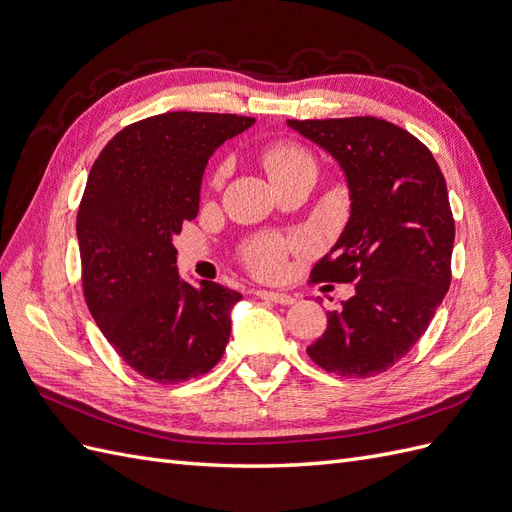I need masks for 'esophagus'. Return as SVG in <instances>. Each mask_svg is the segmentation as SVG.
<instances>
[{
  "label": "esophagus",
  "instance_id": "esophagus-1",
  "mask_svg": "<svg viewBox=\"0 0 512 512\" xmlns=\"http://www.w3.org/2000/svg\"><path fill=\"white\" fill-rule=\"evenodd\" d=\"M260 299H267V301H273V303H280V305H292L294 303V297H290V294L286 292H273V290H258L256 292Z\"/></svg>",
  "mask_w": 512,
  "mask_h": 512
}]
</instances>
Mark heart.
Wrapping results in <instances>:
<instances>
[{
	"instance_id": "heart-1",
	"label": "heart",
	"mask_w": 512,
	"mask_h": 512,
	"mask_svg": "<svg viewBox=\"0 0 512 512\" xmlns=\"http://www.w3.org/2000/svg\"><path fill=\"white\" fill-rule=\"evenodd\" d=\"M307 166L314 168V160L299 145L284 143V145L273 147L267 153V170H269L271 177L286 175V173H292V170L307 168ZM222 175H224V168L218 170V175H215V181H220ZM288 247H290V243H286L284 239L275 237V235L258 237V239L247 243V247H245V262L258 275H277V273L284 269V260H286V254H288Z\"/></svg>"
}]
</instances>
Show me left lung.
<instances>
[{"instance_id": "8db88e82", "label": "left lung", "mask_w": 512, "mask_h": 512, "mask_svg": "<svg viewBox=\"0 0 512 512\" xmlns=\"http://www.w3.org/2000/svg\"><path fill=\"white\" fill-rule=\"evenodd\" d=\"M286 123L339 164L350 194V218L312 282H354V294L327 312V331L307 354L337 376H378L421 339L451 286L446 181L431 151L384 119Z\"/></svg>"}]
</instances>
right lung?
Listing matches in <instances>:
<instances>
[{
  "label": "right lung",
  "instance_id": "add662e5",
  "mask_svg": "<svg viewBox=\"0 0 512 512\" xmlns=\"http://www.w3.org/2000/svg\"><path fill=\"white\" fill-rule=\"evenodd\" d=\"M252 117L164 113L113 136L91 166L76 215L91 316L134 371L160 384L203 376L222 359L237 290L179 277L173 237L194 220L213 151Z\"/></svg>",
  "mask_w": 512,
  "mask_h": 512
}]
</instances>
